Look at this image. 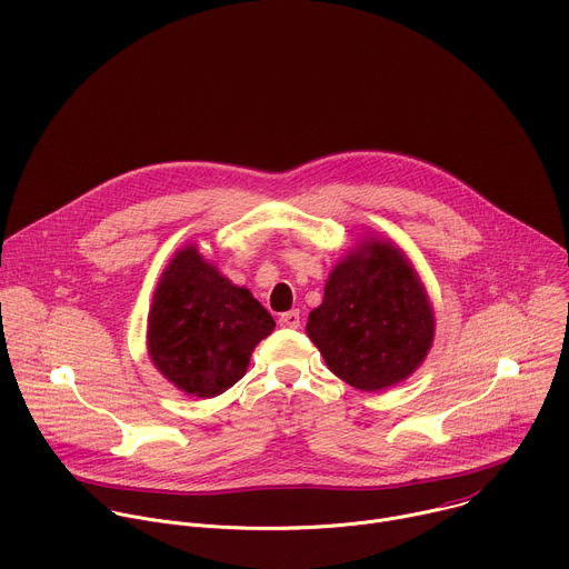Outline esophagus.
Wrapping results in <instances>:
<instances>
[{"mask_svg":"<svg viewBox=\"0 0 569 569\" xmlns=\"http://www.w3.org/2000/svg\"><path fill=\"white\" fill-rule=\"evenodd\" d=\"M279 326H283V328H299V326H301V315H299V310H288V312H283V315L279 317Z\"/></svg>","mask_w":569,"mask_h":569,"instance_id":"esophagus-1","label":"esophagus"}]
</instances>
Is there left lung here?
I'll use <instances>...</instances> for the list:
<instances>
[{
    "mask_svg": "<svg viewBox=\"0 0 569 569\" xmlns=\"http://www.w3.org/2000/svg\"><path fill=\"white\" fill-rule=\"evenodd\" d=\"M306 332L339 380L382 391L425 361L436 317L407 254L391 241L368 239L332 268Z\"/></svg>",
    "mask_w": 569,
    "mask_h": 569,
    "instance_id": "left-lung-1",
    "label": "left lung"
}]
</instances>
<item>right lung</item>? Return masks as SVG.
Segmentation results:
<instances>
[{"label": "right lung", "instance_id": "1", "mask_svg": "<svg viewBox=\"0 0 569 569\" xmlns=\"http://www.w3.org/2000/svg\"><path fill=\"white\" fill-rule=\"evenodd\" d=\"M272 330V315L248 288L226 279L197 246H184L156 286L147 348L176 389L217 398L241 380L252 350Z\"/></svg>", "mask_w": 569, "mask_h": 569}]
</instances>
